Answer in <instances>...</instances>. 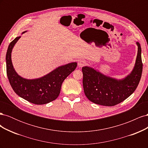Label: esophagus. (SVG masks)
Listing matches in <instances>:
<instances>
[{"label":"esophagus","mask_w":148,"mask_h":148,"mask_svg":"<svg viewBox=\"0 0 148 148\" xmlns=\"http://www.w3.org/2000/svg\"><path fill=\"white\" fill-rule=\"evenodd\" d=\"M86 64V62L85 61V60H79V61L78 62V66H79V67H83V66H84Z\"/></svg>","instance_id":"esophagus-1"}]
</instances>
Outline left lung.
Wrapping results in <instances>:
<instances>
[{
	"instance_id": "1",
	"label": "left lung",
	"mask_w": 148,
	"mask_h": 148,
	"mask_svg": "<svg viewBox=\"0 0 148 148\" xmlns=\"http://www.w3.org/2000/svg\"><path fill=\"white\" fill-rule=\"evenodd\" d=\"M138 45L135 66L130 75L122 80L106 77L88 66L82 68L83 85L88 99L96 104L114 106L123 102L135 91L143 71L141 49Z\"/></svg>"
}]
</instances>
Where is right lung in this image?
Listing matches in <instances>:
<instances>
[{"label":"right lung","mask_w":148,"mask_h":148,"mask_svg":"<svg viewBox=\"0 0 148 148\" xmlns=\"http://www.w3.org/2000/svg\"><path fill=\"white\" fill-rule=\"evenodd\" d=\"M20 38L16 37L10 43L6 54L7 75L12 89L16 95L34 104H45L56 100L60 92L62 83L77 68V64L73 62L58 67L41 78H21L13 69L11 60L12 49Z\"/></svg>","instance_id":"obj_1"}]
</instances>
